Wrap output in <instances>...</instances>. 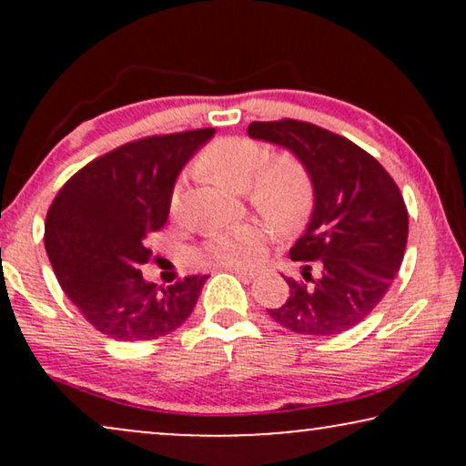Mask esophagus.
I'll use <instances>...</instances> for the list:
<instances>
[{
  "instance_id": "34e87169",
  "label": "esophagus",
  "mask_w": 466,
  "mask_h": 466,
  "mask_svg": "<svg viewBox=\"0 0 466 466\" xmlns=\"http://www.w3.org/2000/svg\"><path fill=\"white\" fill-rule=\"evenodd\" d=\"M225 271H231L235 276L244 278V279H252L254 278V271L252 269H241V267H225Z\"/></svg>"
}]
</instances>
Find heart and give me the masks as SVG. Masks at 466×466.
Segmentation results:
<instances>
[{
    "label": "heart",
    "mask_w": 466,
    "mask_h": 466,
    "mask_svg": "<svg viewBox=\"0 0 466 466\" xmlns=\"http://www.w3.org/2000/svg\"><path fill=\"white\" fill-rule=\"evenodd\" d=\"M267 161V150L254 139L225 137L208 146L199 157V171L235 190L250 187V199L258 212L279 227H295L308 214L311 187L308 171L290 157ZM182 208V187L171 190L169 212ZM267 228L257 222L216 231L203 246V258L220 267H248L257 263Z\"/></svg>",
    "instance_id": "obj_1"
}]
</instances>
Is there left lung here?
<instances>
[{"mask_svg": "<svg viewBox=\"0 0 466 466\" xmlns=\"http://www.w3.org/2000/svg\"><path fill=\"white\" fill-rule=\"evenodd\" d=\"M248 136L290 150L314 187V212L290 248L303 279L284 278L289 299L267 311L299 335L335 337L356 327L403 263L410 218L397 182L360 146L303 120L250 123Z\"/></svg>", "mask_w": 466, "mask_h": 466, "instance_id": "1", "label": "left lung"}]
</instances>
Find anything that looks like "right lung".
<instances>
[{
    "mask_svg": "<svg viewBox=\"0 0 466 466\" xmlns=\"http://www.w3.org/2000/svg\"><path fill=\"white\" fill-rule=\"evenodd\" d=\"M195 129L136 139L95 158L56 193L44 246L61 289L99 333L150 341L182 327L208 276L171 286L146 282L148 238L169 216V197L188 158L214 136Z\"/></svg>",
    "mask_w": 466,
    "mask_h": 466,
    "instance_id": "add662e5",
    "label": "right lung"
}]
</instances>
